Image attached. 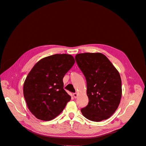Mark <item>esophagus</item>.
Segmentation results:
<instances>
[{
	"label": "esophagus",
	"mask_w": 146,
	"mask_h": 146,
	"mask_svg": "<svg viewBox=\"0 0 146 146\" xmlns=\"http://www.w3.org/2000/svg\"><path fill=\"white\" fill-rule=\"evenodd\" d=\"M77 96H78V94L77 93V92H75V93H73V96H74V98H76L77 97Z\"/></svg>",
	"instance_id": "obj_1"
}]
</instances>
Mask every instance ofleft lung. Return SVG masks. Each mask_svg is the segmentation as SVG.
I'll use <instances>...</instances> for the list:
<instances>
[{
	"mask_svg": "<svg viewBox=\"0 0 146 146\" xmlns=\"http://www.w3.org/2000/svg\"><path fill=\"white\" fill-rule=\"evenodd\" d=\"M75 59L86 80L89 102L83 115L94 122L108 119L116 111L122 96L120 75L107 57L100 53H83Z\"/></svg>",
	"mask_w": 146,
	"mask_h": 146,
	"instance_id": "obj_1",
	"label": "left lung"
}]
</instances>
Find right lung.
Segmentation results:
<instances>
[{
  "mask_svg": "<svg viewBox=\"0 0 146 146\" xmlns=\"http://www.w3.org/2000/svg\"><path fill=\"white\" fill-rule=\"evenodd\" d=\"M75 63L68 54H55L39 60L30 70L23 88L27 107L42 121H50L63 111L70 96L63 78Z\"/></svg>",
  "mask_w": 146,
  "mask_h": 146,
  "instance_id": "1",
  "label": "right lung"
}]
</instances>
